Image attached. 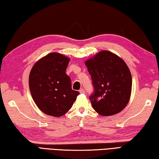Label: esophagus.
Returning <instances> with one entry per match:
<instances>
[{
  "instance_id": "1",
  "label": "esophagus",
  "mask_w": 159,
  "mask_h": 159,
  "mask_svg": "<svg viewBox=\"0 0 159 159\" xmlns=\"http://www.w3.org/2000/svg\"><path fill=\"white\" fill-rule=\"evenodd\" d=\"M79 92L80 93V94H85V89H83L82 88V89H80L79 90Z\"/></svg>"
}]
</instances>
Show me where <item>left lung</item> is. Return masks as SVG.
I'll return each instance as SVG.
<instances>
[{"label": "left lung", "instance_id": "8db88e82", "mask_svg": "<svg viewBox=\"0 0 159 159\" xmlns=\"http://www.w3.org/2000/svg\"><path fill=\"white\" fill-rule=\"evenodd\" d=\"M94 92L89 96L92 107L102 116L119 113L128 103L132 79L123 59L112 52L101 51L85 62Z\"/></svg>", "mask_w": 159, "mask_h": 159}]
</instances>
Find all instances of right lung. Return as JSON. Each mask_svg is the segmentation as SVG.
<instances>
[{"label": "right lung", "instance_id": "add662e5", "mask_svg": "<svg viewBox=\"0 0 159 159\" xmlns=\"http://www.w3.org/2000/svg\"><path fill=\"white\" fill-rule=\"evenodd\" d=\"M70 58L53 52L34 65L29 77L33 100L43 112L59 117L69 111L79 92L71 89L66 74Z\"/></svg>", "mask_w": 159, "mask_h": 159}]
</instances>
